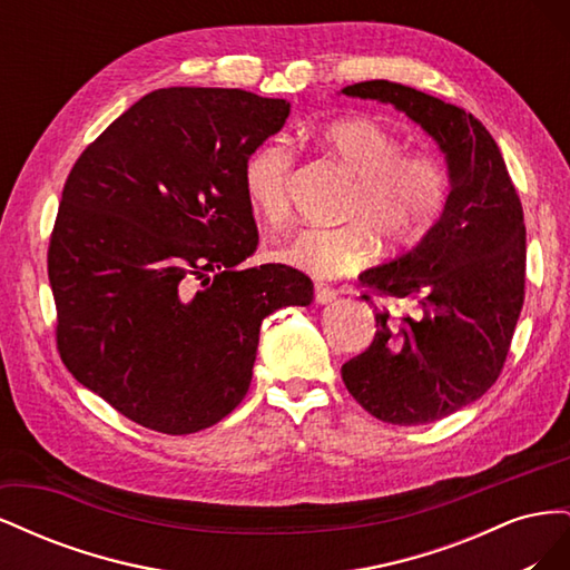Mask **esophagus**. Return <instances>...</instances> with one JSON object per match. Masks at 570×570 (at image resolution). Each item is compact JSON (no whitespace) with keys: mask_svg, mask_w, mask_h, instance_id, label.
Segmentation results:
<instances>
[{"mask_svg":"<svg viewBox=\"0 0 570 570\" xmlns=\"http://www.w3.org/2000/svg\"><path fill=\"white\" fill-rule=\"evenodd\" d=\"M335 297H337V292L331 289V287H325V285H321V283L314 287V299H316V304H331Z\"/></svg>","mask_w":570,"mask_h":570,"instance_id":"1","label":"esophagus"}]
</instances>
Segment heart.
<instances>
[{
    "instance_id": "heart-1",
    "label": "heart",
    "mask_w": 570,
    "mask_h": 570,
    "mask_svg": "<svg viewBox=\"0 0 570 570\" xmlns=\"http://www.w3.org/2000/svg\"><path fill=\"white\" fill-rule=\"evenodd\" d=\"M321 149L356 178L347 199V226H306L273 249V258L318 281L354 273L368 262L373 235L387 252L416 247L433 230L446 199L442 164L428 151H404L402 137L373 118H340L316 132ZM295 154L283 140L254 147L243 164L247 209L281 223L289 209Z\"/></svg>"
}]
</instances>
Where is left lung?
<instances>
[{
    "mask_svg": "<svg viewBox=\"0 0 570 570\" xmlns=\"http://www.w3.org/2000/svg\"><path fill=\"white\" fill-rule=\"evenodd\" d=\"M342 95L406 114L446 161L450 195L433 230L358 275L373 295L404 302L411 314L375 308L371 347L342 366L350 394L377 421L433 423L480 400L502 373L525 297L523 206L502 151L473 114L390 80L347 85Z\"/></svg>",
    "mask_w": 570,
    "mask_h": 570,
    "instance_id": "left-lung-1",
    "label": "left lung"
}]
</instances>
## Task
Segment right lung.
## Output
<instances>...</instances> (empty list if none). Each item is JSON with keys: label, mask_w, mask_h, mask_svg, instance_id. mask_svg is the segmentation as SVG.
<instances>
[{"label": "right lung", "mask_w": 570, "mask_h": 570, "mask_svg": "<svg viewBox=\"0 0 570 570\" xmlns=\"http://www.w3.org/2000/svg\"><path fill=\"white\" fill-rule=\"evenodd\" d=\"M287 116L245 90H154L68 174L47 254L59 354L126 419L166 435L226 419L262 321L312 304L295 268H239L258 243L243 164Z\"/></svg>", "instance_id": "right-lung-1"}]
</instances>
